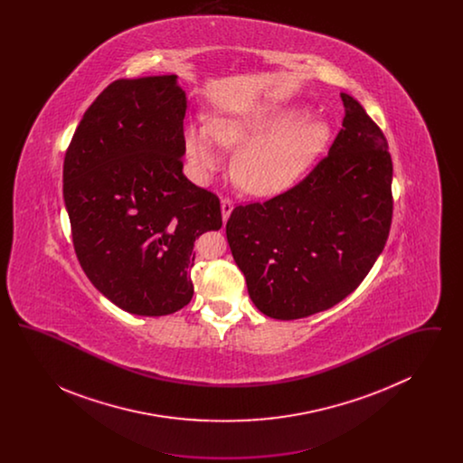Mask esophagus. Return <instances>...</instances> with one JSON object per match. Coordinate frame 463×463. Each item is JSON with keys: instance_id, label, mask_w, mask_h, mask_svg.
<instances>
[{"instance_id": "34e87169", "label": "esophagus", "mask_w": 463, "mask_h": 463, "mask_svg": "<svg viewBox=\"0 0 463 463\" xmlns=\"http://www.w3.org/2000/svg\"><path fill=\"white\" fill-rule=\"evenodd\" d=\"M221 208H222V221L227 222V219H229V215L232 213V208H234V203L231 201L229 198H223L222 199L221 203Z\"/></svg>"}]
</instances>
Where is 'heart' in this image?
Wrapping results in <instances>:
<instances>
[{
    "instance_id": "heart-1",
    "label": "heart",
    "mask_w": 463,
    "mask_h": 463,
    "mask_svg": "<svg viewBox=\"0 0 463 463\" xmlns=\"http://www.w3.org/2000/svg\"><path fill=\"white\" fill-rule=\"evenodd\" d=\"M330 123L302 104H264L187 125L185 153L196 175H210L222 163L221 146L238 149L232 175L242 191L269 198L288 191L325 153Z\"/></svg>"
}]
</instances>
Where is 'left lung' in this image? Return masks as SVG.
<instances>
[{"instance_id":"left-lung-1","label":"left lung","mask_w":463,"mask_h":463,"mask_svg":"<svg viewBox=\"0 0 463 463\" xmlns=\"http://www.w3.org/2000/svg\"><path fill=\"white\" fill-rule=\"evenodd\" d=\"M340 97L345 116L328 156L287 193L236 206L225 225L248 295L272 319L307 317L344 300L389 238V144L355 99Z\"/></svg>"}]
</instances>
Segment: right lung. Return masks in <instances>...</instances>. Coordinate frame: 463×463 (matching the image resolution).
I'll return each instance as SVG.
<instances>
[{
  "instance_id": "right-lung-1",
  "label": "right lung",
  "mask_w": 463,
  "mask_h": 463,
  "mask_svg": "<svg viewBox=\"0 0 463 463\" xmlns=\"http://www.w3.org/2000/svg\"><path fill=\"white\" fill-rule=\"evenodd\" d=\"M176 78L110 83L64 159L78 260L93 287L137 316H166L191 302L194 241L222 227L219 198L182 174L187 97Z\"/></svg>"
}]
</instances>
